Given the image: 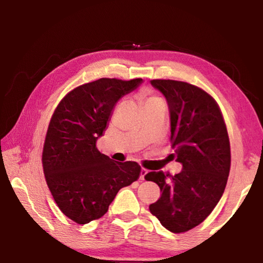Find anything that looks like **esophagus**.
<instances>
[{"mask_svg": "<svg viewBox=\"0 0 263 263\" xmlns=\"http://www.w3.org/2000/svg\"><path fill=\"white\" fill-rule=\"evenodd\" d=\"M147 174H148L147 169L141 168V171H140V180H145V177H146V175H147Z\"/></svg>", "mask_w": 263, "mask_h": 263, "instance_id": "34e87169", "label": "esophagus"}]
</instances>
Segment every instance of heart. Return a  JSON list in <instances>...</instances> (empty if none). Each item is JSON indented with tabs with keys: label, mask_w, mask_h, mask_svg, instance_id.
<instances>
[{
	"label": "heart",
	"mask_w": 263,
	"mask_h": 263,
	"mask_svg": "<svg viewBox=\"0 0 263 263\" xmlns=\"http://www.w3.org/2000/svg\"><path fill=\"white\" fill-rule=\"evenodd\" d=\"M142 101H144V103H145V106L146 105H149V104H157V103H162L161 102V100L160 99H158V97H155V96H148V95H142Z\"/></svg>",
	"instance_id": "b5f03b06"
}]
</instances>
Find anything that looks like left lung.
I'll list each match as a JSON object with an SVG mask.
<instances>
[{
  "instance_id": "left-lung-1",
  "label": "left lung",
  "mask_w": 263,
  "mask_h": 263,
  "mask_svg": "<svg viewBox=\"0 0 263 263\" xmlns=\"http://www.w3.org/2000/svg\"><path fill=\"white\" fill-rule=\"evenodd\" d=\"M151 84L167 101L172 147L182 171L146 175L161 190L149 211L171 232H186L210 215L224 194L231 167L228 130L216 101L201 88L174 80Z\"/></svg>"
}]
</instances>
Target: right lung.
Wrapping results in <instances>:
<instances>
[{"label": "right lung", "mask_w": 263, "mask_h": 263, "mask_svg": "<svg viewBox=\"0 0 263 263\" xmlns=\"http://www.w3.org/2000/svg\"><path fill=\"white\" fill-rule=\"evenodd\" d=\"M141 83L142 79H100L82 84L52 116L43 149L44 174L58 206L78 224L104 216L118 191L139 179V164L114 161L96 142L117 102Z\"/></svg>", "instance_id": "right-lung-1"}]
</instances>
